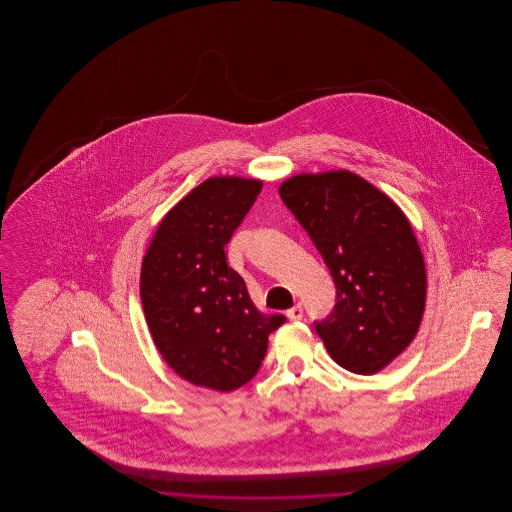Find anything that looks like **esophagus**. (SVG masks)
<instances>
[{"label": "esophagus", "instance_id": "34e87169", "mask_svg": "<svg viewBox=\"0 0 512 512\" xmlns=\"http://www.w3.org/2000/svg\"><path fill=\"white\" fill-rule=\"evenodd\" d=\"M286 317L290 318V320H301L303 318V307L297 303L295 307L286 311Z\"/></svg>", "mask_w": 512, "mask_h": 512}]
</instances>
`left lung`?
<instances>
[{
    "instance_id": "1",
    "label": "left lung",
    "mask_w": 512,
    "mask_h": 512,
    "mask_svg": "<svg viewBox=\"0 0 512 512\" xmlns=\"http://www.w3.org/2000/svg\"><path fill=\"white\" fill-rule=\"evenodd\" d=\"M280 197L317 245L336 284L332 315L315 322L330 357L376 374L414 340L426 305V265L399 205L351 171L295 174Z\"/></svg>"
}]
</instances>
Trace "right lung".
I'll return each instance as SVG.
<instances>
[{
	"mask_svg": "<svg viewBox=\"0 0 512 512\" xmlns=\"http://www.w3.org/2000/svg\"><path fill=\"white\" fill-rule=\"evenodd\" d=\"M261 188L255 178H207L163 217L144 255L147 328L165 363L194 386L247 384L265 359L268 334L286 322L257 311L224 253Z\"/></svg>",
	"mask_w": 512,
	"mask_h": 512,
	"instance_id": "obj_1",
	"label": "right lung"
}]
</instances>
